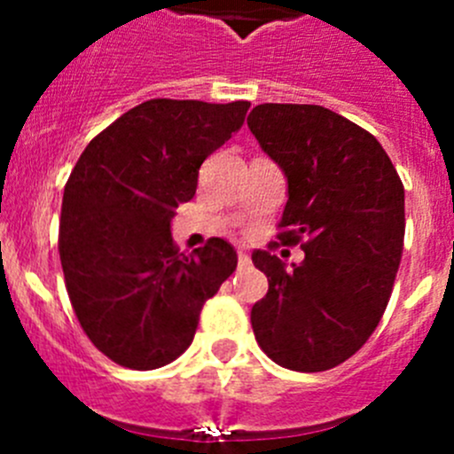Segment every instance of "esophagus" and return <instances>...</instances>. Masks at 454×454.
I'll return each instance as SVG.
<instances>
[{
    "label": "esophagus",
    "mask_w": 454,
    "mask_h": 454,
    "mask_svg": "<svg viewBox=\"0 0 454 454\" xmlns=\"http://www.w3.org/2000/svg\"><path fill=\"white\" fill-rule=\"evenodd\" d=\"M250 263H252L250 254H247V252L240 250V252H239V268H250Z\"/></svg>",
    "instance_id": "34e87169"
}]
</instances>
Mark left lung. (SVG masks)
Masks as SVG:
<instances>
[{"label": "left lung", "mask_w": 454, "mask_h": 454, "mask_svg": "<svg viewBox=\"0 0 454 454\" xmlns=\"http://www.w3.org/2000/svg\"><path fill=\"white\" fill-rule=\"evenodd\" d=\"M247 127L286 177L282 243L304 262L266 250L268 277L252 307L256 343L288 371L318 372L350 359L391 298L404 239V188L375 136L316 104H259Z\"/></svg>", "instance_id": "left-lung-1"}]
</instances>
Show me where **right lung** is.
<instances>
[{"label": "right lung", "mask_w": 454, "mask_h": 454, "mask_svg": "<svg viewBox=\"0 0 454 454\" xmlns=\"http://www.w3.org/2000/svg\"><path fill=\"white\" fill-rule=\"evenodd\" d=\"M250 102L150 99L88 143L63 191L59 250L70 302L108 359L154 371L186 352L200 311L236 270L223 239L192 254L172 218L200 166L243 127Z\"/></svg>", "instance_id": "1"}]
</instances>
